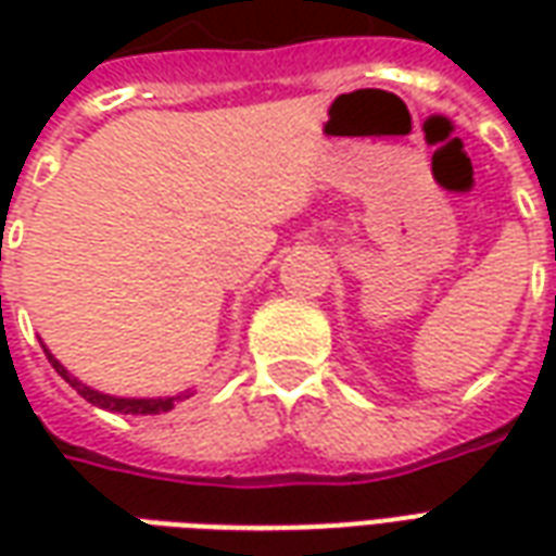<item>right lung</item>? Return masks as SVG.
<instances>
[{"instance_id": "right-lung-1", "label": "right lung", "mask_w": 556, "mask_h": 556, "mask_svg": "<svg viewBox=\"0 0 556 556\" xmlns=\"http://www.w3.org/2000/svg\"><path fill=\"white\" fill-rule=\"evenodd\" d=\"M43 354H47V361L53 363V369L62 378H65L67 384L77 390L79 396L86 399V402H91V405H98V408L103 410H113V414H137V417H146V414H166V410H172L178 402H184V399H190L193 393L190 390H184V393H178V396H157V399H125V396H110V393H101V390H91V387H86L83 381H77L74 375L67 372L62 363L55 361L53 354H50V349L41 342Z\"/></svg>"}]
</instances>
